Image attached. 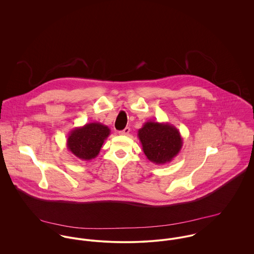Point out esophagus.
I'll use <instances>...</instances> for the list:
<instances>
[{
	"label": "esophagus",
	"mask_w": 254,
	"mask_h": 254,
	"mask_svg": "<svg viewBox=\"0 0 254 254\" xmlns=\"http://www.w3.org/2000/svg\"><path fill=\"white\" fill-rule=\"evenodd\" d=\"M130 133V128L129 127H126L124 130H122V131H120L119 132V135H128Z\"/></svg>",
	"instance_id": "obj_1"
}]
</instances>
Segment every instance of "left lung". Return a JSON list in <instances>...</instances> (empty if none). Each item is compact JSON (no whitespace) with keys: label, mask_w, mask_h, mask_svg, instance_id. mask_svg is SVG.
Segmentation results:
<instances>
[{"label":"left lung","mask_w":254,"mask_h":254,"mask_svg":"<svg viewBox=\"0 0 254 254\" xmlns=\"http://www.w3.org/2000/svg\"><path fill=\"white\" fill-rule=\"evenodd\" d=\"M138 138L146 158L155 164L171 162L181 150L183 138L169 123L147 121L138 131Z\"/></svg>","instance_id":"8db88e82"}]
</instances>
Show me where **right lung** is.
<instances>
[{
	"label": "right lung",
	"mask_w": 254,
	"mask_h": 254,
	"mask_svg": "<svg viewBox=\"0 0 254 254\" xmlns=\"http://www.w3.org/2000/svg\"><path fill=\"white\" fill-rule=\"evenodd\" d=\"M110 135V129L100 122L87 123L76 127L68 134L67 149L81 160H91L98 156L105 141Z\"/></svg>",
	"instance_id": "1"
}]
</instances>
